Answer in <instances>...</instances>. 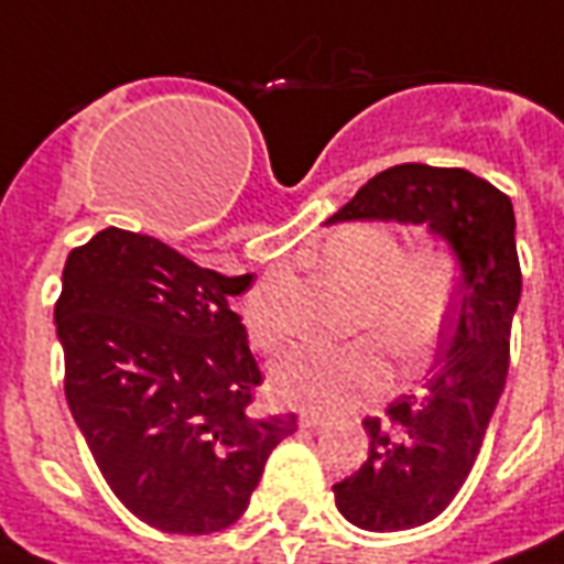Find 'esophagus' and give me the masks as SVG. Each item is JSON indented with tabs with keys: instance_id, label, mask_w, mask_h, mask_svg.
I'll return each instance as SVG.
<instances>
[{
	"instance_id": "34e87169",
	"label": "esophagus",
	"mask_w": 564,
	"mask_h": 564,
	"mask_svg": "<svg viewBox=\"0 0 564 564\" xmlns=\"http://www.w3.org/2000/svg\"><path fill=\"white\" fill-rule=\"evenodd\" d=\"M299 425L301 429H311V432H316V429H325V425H328V420H325V416H316V414H301Z\"/></svg>"
}]
</instances>
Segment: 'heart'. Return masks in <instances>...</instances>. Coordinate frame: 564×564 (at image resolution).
Listing matches in <instances>:
<instances>
[{"instance_id": "heart-1", "label": "heart", "mask_w": 564, "mask_h": 564, "mask_svg": "<svg viewBox=\"0 0 564 564\" xmlns=\"http://www.w3.org/2000/svg\"><path fill=\"white\" fill-rule=\"evenodd\" d=\"M316 260L330 278L360 292L355 330H372L399 360L414 364L444 334L458 283V265L446 245L423 242L402 251L390 227L349 225L322 242ZM245 328L257 349L274 351L286 343L290 316L283 278L253 286L245 301ZM376 337L283 355L272 369L274 397L311 414H339L367 402L390 378Z\"/></svg>"}]
</instances>
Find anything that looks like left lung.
Instances as JSON below:
<instances>
[{
	"mask_svg": "<svg viewBox=\"0 0 564 564\" xmlns=\"http://www.w3.org/2000/svg\"><path fill=\"white\" fill-rule=\"evenodd\" d=\"M339 221L429 227L462 272L444 358L423 393L364 420L367 462L334 485L339 514L360 530H411L435 521L462 491L506 387L521 301L514 209L500 188L464 167L405 162L376 174L325 225Z\"/></svg>",
	"mask_w": 564,
	"mask_h": 564,
	"instance_id": "8db88e82",
	"label": "left lung"
}]
</instances>
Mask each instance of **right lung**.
I'll return each mask as SVG.
<instances>
[{"mask_svg": "<svg viewBox=\"0 0 564 564\" xmlns=\"http://www.w3.org/2000/svg\"><path fill=\"white\" fill-rule=\"evenodd\" d=\"M251 281L118 227L64 263L55 330L67 405L102 479L148 527L227 530L299 429L295 414H251L263 376L230 311Z\"/></svg>", "mask_w": 564, "mask_h": 564, "instance_id": "1", "label": "right lung"}]
</instances>
